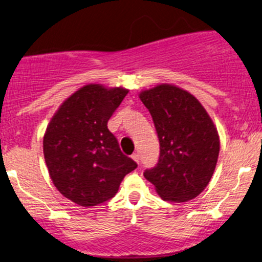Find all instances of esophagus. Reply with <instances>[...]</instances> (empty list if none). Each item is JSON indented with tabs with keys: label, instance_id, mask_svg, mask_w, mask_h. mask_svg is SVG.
Masks as SVG:
<instances>
[{
	"label": "esophagus",
	"instance_id": "obj_1",
	"mask_svg": "<svg viewBox=\"0 0 262 262\" xmlns=\"http://www.w3.org/2000/svg\"><path fill=\"white\" fill-rule=\"evenodd\" d=\"M132 159H133L135 162H138V164H139V154H138V152H134V154L132 155Z\"/></svg>",
	"mask_w": 262,
	"mask_h": 262
}]
</instances>
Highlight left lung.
<instances>
[{
	"mask_svg": "<svg viewBox=\"0 0 262 262\" xmlns=\"http://www.w3.org/2000/svg\"><path fill=\"white\" fill-rule=\"evenodd\" d=\"M152 117L160 156L144 177L164 201L186 202L207 187L219 155L217 128L193 95L173 85L155 86L139 95Z\"/></svg>",
	"mask_w": 262,
	"mask_h": 262,
	"instance_id": "left-lung-1",
	"label": "left lung"
}]
</instances>
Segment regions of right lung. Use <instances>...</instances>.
<instances>
[{
    "label": "right lung",
    "instance_id": "right-lung-1",
    "mask_svg": "<svg viewBox=\"0 0 262 262\" xmlns=\"http://www.w3.org/2000/svg\"><path fill=\"white\" fill-rule=\"evenodd\" d=\"M122 87H81L59 107L43 139L44 159L58 191L79 206L91 207L116 196L137 162L121 151L108 119L127 96Z\"/></svg>",
    "mask_w": 262,
    "mask_h": 262
}]
</instances>
